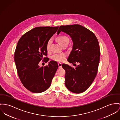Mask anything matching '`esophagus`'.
I'll use <instances>...</instances> for the list:
<instances>
[{
	"label": "esophagus",
	"mask_w": 120,
	"mask_h": 120,
	"mask_svg": "<svg viewBox=\"0 0 120 120\" xmlns=\"http://www.w3.org/2000/svg\"><path fill=\"white\" fill-rule=\"evenodd\" d=\"M58 68H62V64L59 63L58 64Z\"/></svg>",
	"instance_id": "34e87169"
}]
</instances>
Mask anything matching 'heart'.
<instances>
[{
  "mask_svg": "<svg viewBox=\"0 0 120 120\" xmlns=\"http://www.w3.org/2000/svg\"><path fill=\"white\" fill-rule=\"evenodd\" d=\"M57 41L59 43L63 46L66 44H68L69 41V39L68 37L66 36H60L56 38ZM52 42V39L50 38L48 40L46 43V49L47 50H49L51 45ZM66 56L64 53L61 54H54L52 56V59L56 62H63L64 61L66 58Z\"/></svg>",
  "mask_w": 120,
  "mask_h": 120,
  "instance_id": "b5f03b06",
  "label": "heart"
}]
</instances>
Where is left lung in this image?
Wrapping results in <instances>:
<instances>
[{
  "instance_id": "obj_1",
  "label": "left lung",
  "mask_w": 120,
  "mask_h": 120,
  "mask_svg": "<svg viewBox=\"0 0 120 120\" xmlns=\"http://www.w3.org/2000/svg\"><path fill=\"white\" fill-rule=\"evenodd\" d=\"M61 31L69 35L73 42L68 62L74 65L78 63L75 68L62 64L66 71L65 86L74 93L83 92L91 85L98 72L101 54L98 41L92 31L78 24L61 26L57 34Z\"/></svg>"
}]
</instances>
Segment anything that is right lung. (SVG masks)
Returning <instances> with one entry per match:
<instances>
[{"mask_svg":"<svg viewBox=\"0 0 120 120\" xmlns=\"http://www.w3.org/2000/svg\"><path fill=\"white\" fill-rule=\"evenodd\" d=\"M58 26L37 27L24 34L19 40L14 60L19 77L23 85L33 93L45 91L51 85L58 66L51 61L45 67H40L42 59L47 63L46 43L56 32ZM42 60V61H43Z\"/></svg>","mask_w":120,"mask_h":120,"instance_id":"right-lung-1","label":"right lung"}]
</instances>
